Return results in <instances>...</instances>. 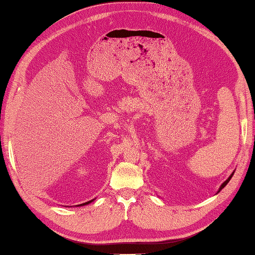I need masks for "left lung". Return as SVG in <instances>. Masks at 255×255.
Wrapping results in <instances>:
<instances>
[{"label":"left lung","instance_id":"8db88e82","mask_svg":"<svg viewBox=\"0 0 255 255\" xmlns=\"http://www.w3.org/2000/svg\"><path fill=\"white\" fill-rule=\"evenodd\" d=\"M233 175H234V172H233V173H232V175H231V176H230L229 178H227V179H226V180H225L224 182H223V184H222V185H221V187H220V189H218V191H217V193H220V191H221V190H222L223 188H224V187H225V186H226L227 184H229V181L231 180V178H232V177H233Z\"/></svg>","mask_w":255,"mask_h":255}]
</instances>
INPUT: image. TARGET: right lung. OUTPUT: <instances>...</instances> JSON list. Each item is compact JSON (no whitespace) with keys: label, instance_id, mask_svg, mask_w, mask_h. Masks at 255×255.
Wrapping results in <instances>:
<instances>
[{"label":"right lung","instance_id":"1","mask_svg":"<svg viewBox=\"0 0 255 255\" xmlns=\"http://www.w3.org/2000/svg\"><path fill=\"white\" fill-rule=\"evenodd\" d=\"M94 199H92V200H89V202H86V203H84V204H80V205H77V206H84V205H87V204H89V203H92Z\"/></svg>","mask_w":255,"mask_h":255}]
</instances>
